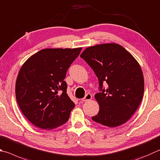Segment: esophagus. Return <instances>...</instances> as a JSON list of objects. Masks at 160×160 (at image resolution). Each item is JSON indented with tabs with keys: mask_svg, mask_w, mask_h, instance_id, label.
I'll list each match as a JSON object with an SVG mask.
<instances>
[{
	"mask_svg": "<svg viewBox=\"0 0 160 160\" xmlns=\"http://www.w3.org/2000/svg\"><path fill=\"white\" fill-rule=\"evenodd\" d=\"M92 98V94H89V93H88V94H87L85 95V97L82 98V101H84V102H85V101H89V100H91Z\"/></svg>",
	"mask_w": 160,
	"mask_h": 160,
	"instance_id": "esophagus-1",
	"label": "esophagus"
}]
</instances>
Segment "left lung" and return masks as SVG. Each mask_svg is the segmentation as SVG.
Instances as JSON below:
<instances>
[{
  "instance_id": "obj_1",
  "label": "left lung",
  "mask_w": 160,
  "mask_h": 160,
  "mask_svg": "<svg viewBox=\"0 0 160 160\" xmlns=\"http://www.w3.org/2000/svg\"><path fill=\"white\" fill-rule=\"evenodd\" d=\"M80 57L99 81L101 92L94 97L100 109L92 120L108 127L125 123L137 110L143 96L144 78L137 61L117 43L89 47ZM103 83L107 85L106 90Z\"/></svg>"
}]
</instances>
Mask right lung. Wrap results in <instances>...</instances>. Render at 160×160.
I'll list each match as a JSON object with an SVG mask.
<instances>
[{
  "label": "right lung",
  "instance_id": "add662e5",
  "mask_svg": "<svg viewBox=\"0 0 160 160\" xmlns=\"http://www.w3.org/2000/svg\"><path fill=\"white\" fill-rule=\"evenodd\" d=\"M82 48H46L26 61L17 75L15 94L22 112L35 126L53 129L65 124L75 103L64 79Z\"/></svg>",
  "mask_w": 160,
  "mask_h": 160
}]
</instances>
